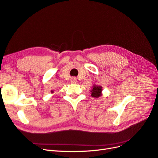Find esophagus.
<instances>
[{
  "label": "esophagus",
  "instance_id": "1",
  "mask_svg": "<svg viewBox=\"0 0 158 158\" xmlns=\"http://www.w3.org/2000/svg\"><path fill=\"white\" fill-rule=\"evenodd\" d=\"M71 82H72V83L73 84H76L77 83V79L76 77H72L71 78Z\"/></svg>",
  "mask_w": 158,
  "mask_h": 158
}]
</instances>
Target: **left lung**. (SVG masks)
Masks as SVG:
<instances>
[{
    "label": "left lung",
    "instance_id": "1",
    "mask_svg": "<svg viewBox=\"0 0 158 158\" xmlns=\"http://www.w3.org/2000/svg\"><path fill=\"white\" fill-rule=\"evenodd\" d=\"M92 90H90L91 96L94 98H98L102 94V86L98 85H94Z\"/></svg>",
    "mask_w": 158,
    "mask_h": 158
}]
</instances>
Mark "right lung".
I'll return each mask as SVG.
<instances>
[{
	"mask_svg": "<svg viewBox=\"0 0 158 158\" xmlns=\"http://www.w3.org/2000/svg\"><path fill=\"white\" fill-rule=\"evenodd\" d=\"M51 93H54V91L53 90H51Z\"/></svg>",
	"mask_w": 158,
	"mask_h": 158,
	"instance_id": "1",
	"label": "right lung"
}]
</instances>
